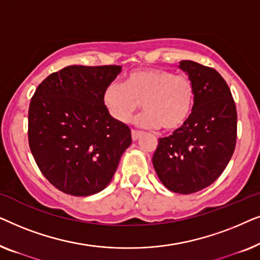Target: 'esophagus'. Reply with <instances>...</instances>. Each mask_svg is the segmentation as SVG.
I'll return each instance as SVG.
<instances>
[{"label": "esophagus", "instance_id": "esophagus-1", "mask_svg": "<svg viewBox=\"0 0 260 260\" xmlns=\"http://www.w3.org/2000/svg\"><path fill=\"white\" fill-rule=\"evenodd\" d=\"M142 133H140V131H136V130H133L131 131V136H133V141H137L138 138L141 137Z\"/></svg>", "mask_w": 260, "mask_h": 260}]
</instances>
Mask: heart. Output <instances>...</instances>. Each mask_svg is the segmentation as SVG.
<instances>
[{
  "label": "heart",
  "instance_id": "obj_1",
  "mask_svg": "<svg viewBox=\"0 0 260 260\" xmlns=\"http://www.w3.org/2000/svg\"><path fill=\"white\" fill-rule=\"evenodd\" d=\"M194 95L193 81L186 74L165 69H141L127 74L124 85H108L103 103L113 119L126 123L142 102L144 111L135 119L136 125L144 129L161 125L163 130L173 131L186 123Z\"/></svg>",
  "mask_w": 260,
  "mask_h": 260
}]
</instances>
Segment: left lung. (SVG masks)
<instances>
[{
    "mask_svg": "<svg viewBox=\"0 0 260 260\" xmlns=\"http://www.w3.org/2000/svg\"><path fill=\"white\" fill-rule=\"evenodd\" d=\"M194 85V104L186 123L158 140L152 165L174 193L191 194L212 184L232 157L237 141V109L223 78L191 60L180 61Z\"/></svg>",
    "mask_w": 260,
    "mask_h": 260,
    "instance_id": "8db88e82",
    "label": "left lung"
}]
</instances>
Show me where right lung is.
Wrapping results in <instances>:
<instances>
[{"mask_svg": "<svg viewBox=\"0 0 260 260\" xmlns=\"http://www.w3.org/2000/svg\"><path fill=\"white\" fill-rule=\"evenodd\" d=\"M122 66H67L39 85L28 111L35 162L55 188L88 197L111 182L131 130L110 116L103 93Z\"/></svg>", "mask_w": 260, "mask_h": 260, "instance_id": "1", "label": "right lung"}]
</instances>
